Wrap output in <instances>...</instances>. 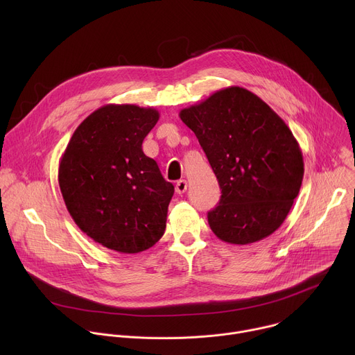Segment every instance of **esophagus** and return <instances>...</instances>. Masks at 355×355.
<instances>
[{
	"label": "esophagus",
	"mask_w": 355,
	"mask_h": 355,
	"mask_svg": "<svg viewBox=\"0 0 355 355\" xmlns=\"http://www.w3.org/2000/svg\"><path fill=\"white\" fill-rule=\"evenodd\" d=\"M187 187H188L187 181H185V180H180V181L175 184V192H177V193H184V192L187 191Z\"/></svg>",
	"instance_id": "1"
}]
</instances>
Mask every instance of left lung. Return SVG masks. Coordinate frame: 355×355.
Returning <instances> with one entry per match:
<instances>
[{
    "instance_id": "1",
    "label": "left lung",
    "mask_w": 355,
    "mask_h": 355,
    "mask_svg": "<svg viewBox=\"0 0 355 355\" xmlns=\"http://www.w3.org/2000/svg\"><path fill=\"white\" fill-rule=\"evenodd\" d=\"M219 181L212 232L229 244L272 234L288 216L303 180V157L288 125L243 87H227L180 111Z\"/></svg>"
}]
</instances>
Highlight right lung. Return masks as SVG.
<instances>
[{"instance_id": "obj_1", "label": "right lung", "mask_w": 355, "mask_h": 355, "mask_svg": "<svg viewBox=\"0 0 355 355\" xmlns=\"http://www.w3.org/2000/svg\"><path fill=\"white\" fill-rule=\"evenodd\" d=\"M160 114L108 104L74 130L59 164V185L76 225L123 254L153 247L164 234L174 187L141 143Z\"/></svg>"}]
</instances>
